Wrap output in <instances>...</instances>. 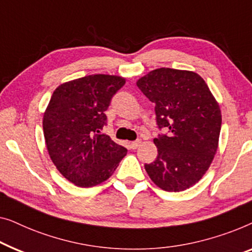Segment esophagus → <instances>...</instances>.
Here are the masks:
<instances>
[{
  "label": "esophagus",
  "mask_w": 252,
  "mask_h": 252,
  "mask_svg": "<svg viewBox=\"0 0 252 252\" xmlns=\"http://www.w3.org/2000/svg\"><path fill=\"white\" fill-rule=\"evenodd\" d=\"M140 144H141V140L140 139H137V140H134V141H131L130 147L132 148V150H136V148L139 147Z\"/></svg>",
  "instance_id": "obj_1"
}]
</instances>
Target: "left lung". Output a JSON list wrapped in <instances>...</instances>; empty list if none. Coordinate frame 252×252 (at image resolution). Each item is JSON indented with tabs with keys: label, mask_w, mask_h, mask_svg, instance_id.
<instances>
[{
	"label": "left lung",
	"mask_w": 252,
	"mask_h": 252,
	"mask_svg": "<svg viewBox=\"0 0 252 252\" xmlns=\"http://www.w3.org/2000/svg\"><path fill=\"white\" fill-rule=\"evenodd\" d=\"M137 87L155 104L158 129V157L145 164L155 185L182 192L200 180L218 148L221 113L204 80L194 72L173 68L152 70Z\"/></svg>",
	"instance_id": "obj_1"
}]
</instances>
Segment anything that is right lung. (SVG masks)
I'll use <instances>...</instances> for the list:
<instances>
[{
	"mask_svg": "<svg viewBox=\"0 0 252 252\" xmlns=\"http://www.w3.org/2000/svg\"><path fill=\"white\" fill-rule=\"evenodd\" d=\"M123 77L95 74L59 86L43 115L45 144L58 171L80 187L107 180L126 148L101 133L107 111Z\"/></svg>",
	"mask_w": 252,
	"mask_h": 252,
	"instance_id": "right-lung-1",
	"label": "right lung"
}]
</instances>
